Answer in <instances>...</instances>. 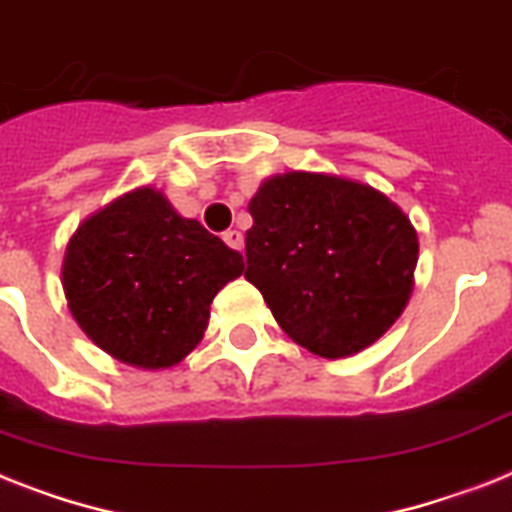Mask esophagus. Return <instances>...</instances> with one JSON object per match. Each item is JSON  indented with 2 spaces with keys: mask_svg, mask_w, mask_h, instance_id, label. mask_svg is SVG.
I'll return each mask as SVG.
<instances>
[{
  "mask_svg": "<svg viewBox=\"0 0 512 512\" xmlns=\"http://www.w3.org/2000/svg\"><path fill=\"white\" fill-rule=\"evenodd\" d=\"M223 242H226L231 249H242L244 236L239 234V231H226V234H223Z\"/></svg>",
  "mask_w": 512,
  "mask_h": 512,
  "instance_id": "obj_1",
  "label": "esophagus"
}]
</instances>
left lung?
<instances>
[{
    "label": "left lung",
    "instance_id": "obj_1",
    "mask_svg": "<svg viewBox=\"0 0 512 512\" xmlns=\"http://www.w3.org/2000/svg\"><path fill=\"white\" fill-rule=\"evenodd\" d=\"M247 278L286 336L350 357L392 328L413 294L418 234L384 191L289 170L249 199Z\"/></svg>",
    "mask_w": 512,
    "mask_h": 512
}]
</instances>
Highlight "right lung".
Instances as JSON below:
<instances>
[{"instance_id": "1", "label": "right lung", "mask_w": 512, "mask_h": 512, "mask_svg": "<svg viewBox=\"0 0 512 512\" xmlns=\"http://www.w3.org/2000/svg\"><path fill=\"white\" fill-rule=\"evenodd\" d=\"M244 257L160 189L139 186L83 220L62 257L70 315L120 363L162 371L205 336L215 294Z\"/></svg>"}]
</instances>
